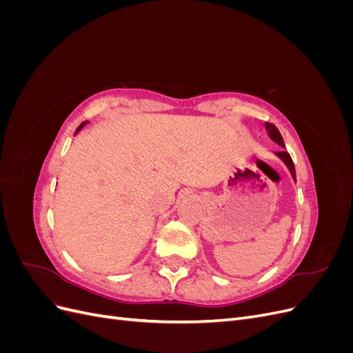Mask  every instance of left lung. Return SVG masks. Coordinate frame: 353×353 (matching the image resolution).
Instances as JSON below:
<instances>
[{"mask_svg": "<svg viewBox=\"0 0 353 353\" xmlns=\"http://www.w3.org/2000/svg\"><path fill=\"white\" fill-rule=\"evenodd\" d=\"M265 128H266V131H268V135H270V138H271L272 141H275L276 144L281 145V147H285V145H284L283 137H281L280 131L276 130L275 125L266 122V123H265ZM275 154L279 156V157L283 160V162L287 165L288 170H290V174H292V176H293V179L296 181V170H294V163H293V160H292V156L288 154L287 152H280V153H275Z\"/></svg>", "mask_w": 353, "mask_h": 353, "instance_id": "8db88e82", "label": "left lung"}]
</instances>
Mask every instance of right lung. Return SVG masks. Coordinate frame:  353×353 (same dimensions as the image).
Here are the masks:
<instances>
[{
  "instance_id": "1",
  "label": "right lung",
  "mask_w": 353,
  "mask_h": 353,
  "mask_svg": "<svg viewBox=\"0 0 353 353\" xmlns=\"http://www.w3.org/2000/svg\"><path fill=\"white\" fill-rule=\"evenodd\" d=\"M85 123H88V122H82V123H81V125H79V126H78V130H77V132H79V131H81V130H82V128H83V126H85ZM77 132H74V134H77Z\"/></svg>"
}]
</instances>
